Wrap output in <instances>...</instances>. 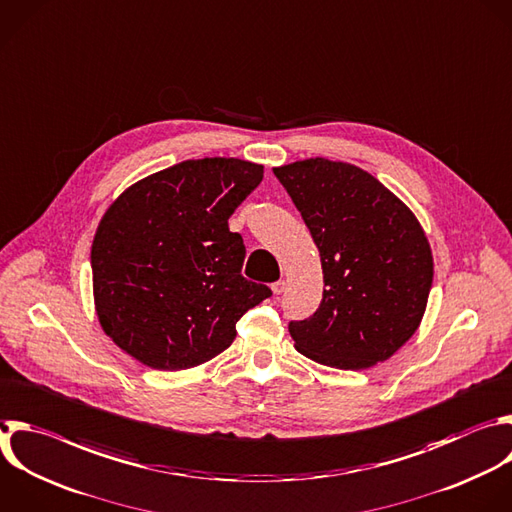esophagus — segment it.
I'll list each match as a JSON object with an SVG mask.
<instances>
[{"instance_id":"obj_1","label":"esophagus","mask_w":512,"mask_h":512,"mask_svg":"<svg viewBox=\"0 0 512 512\" xmlns=\"http://www.w3.org/2000/svg\"><path fill=\"white\" fill-rule=\"evenodd\" d=\"M271 289H273V293H275V295H281V293L285 291V281H283V279L275 281V283L271 285Z\"/></svg>"}]
</instances>
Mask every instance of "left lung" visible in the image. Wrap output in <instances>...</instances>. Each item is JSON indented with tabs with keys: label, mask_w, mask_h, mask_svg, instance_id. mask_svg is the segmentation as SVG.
Listing matches in <instances>:
<instances>
[{
	"label": "left lung",
	"mask_w": 512,
	"mask_h": 512,
	"mask_svg": "<svg viewBox=\"0 0 512 512\" xmlns=\"http://www.w3.org/2000/svg\"><path fill=\"white\" fill-rule=\"evenodd\" d=\"M273 173L319 249L325 285L313 315L287 325L295 350L339 370L388 360L418 329L432 287L420 223L354 164L309 158Z\"/></svg>",
	"instance_id": "1"
}]
</instances>
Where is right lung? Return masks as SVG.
Instances as JSON below:
<instances>
[{"instance_id":"right-lung-1","label":"right lung","mask_w":512,"mask_h":512,"mask_svg":"<svg viewBox=\"0 0 512 512\" xmlns=\"http://www.w3.org/2000/svg\"><path fill=\"white\" fill-rule=\"evenodd\" d=\"M263 181L239 158L185 160L124 191L92 243L94 299L114 344L177 372L227 350L245 311L271 297L241 275L245 245L229 217Z\"/></svg>"}]
</instances>
